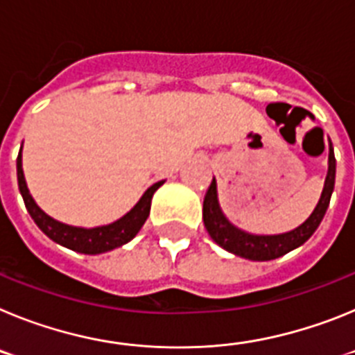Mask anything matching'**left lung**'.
Returning a JSON list of instances; mask_svg holds the SVG:
<instances>
[{"instance_id":"1","label":"left lung","mask_w":355,"mask_h":355,"mask_svg":"<svg viewBox=\"0 0 355 355\" xmlns=\"http://www.w3.org/2000/svg\"><path fill=\"white\" fill-rule=\"evenodd\" d=\"M334 181H336V158H334V150L329 149V172L325 178V187L322 197H320L318 205L311 216L299 225L297 229L284 234H272V236H258V234H249L241 229L234 227L231 222H227L218 208V200H216V183L215 180L209 184L208 192L205 196V205H202V220L205 227L222 249L227 252H233L240 258L252 259V261H268L284 256L290 250L297 249L311 238L316 227L320 225L324 218L325 211L331 202L332 190H334Z\"/></svg>"}]
</instances>
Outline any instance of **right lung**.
I'll list each match as a JSON object with an SVG mask.
<instances>
[{"label": "right lung", "instance_id": "right-lung-1", "mask_svg": "<svg viewBox=\"0 0 355 355\" xmlns=\"http://www.w3.org/2000/svg\"><path fill=\"white\" fill-rule=\"evenodd\" d=\"M17 183L21 196H23L24 206H26L28 213L33 218L39 229L46 236L51 238L53 241L60 243V245L67 247V249L76 250V252L83 254H101L106 250H112L115 247H121L133 240L135 234L139 233L144 222L147 220L150 209V199L153 193L158 190L163 184V181H158L147 190L142 196V199L137 202L130 213L119 218L117 222L108 225H101V227L94 229H83V227H72V225H65L62 222H56L55 218L48 216L39 206L35 205V200L31 199L30 192H28L26 181H24L23 165H21V153L17 156Z\"/></svg>", "mask_w": 355, "mask_h": 355}]
</instances>
